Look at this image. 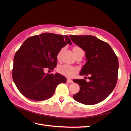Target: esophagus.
<instances>
[{"mask_svg":"<svg viewBox=\"0 0 131 131\" xmlns=\"http://www.w3.org/2000/svg\"><path fill=\"white\" fill-rule=\"evenodd\" d=\"M73 82V81L72 80H71L70 79H67V83H72Z\"/></svg>","mask_w":131,"mask_h":131,"instance_id":"1","label":"esophagus"}]
</instances>
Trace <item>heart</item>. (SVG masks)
<instances>
[{
    "label": "heart",
    "mask_w": 131,
    "mask_h": 131,
    "mask_svg": "<svg viewBox=\"0 0 131 131\" xmlns=\"http://www.w3.org/2000/svg\"><path fill=\"white\" fill-rule=\"evenodd\" d=\"M79 48H80L79 47H75L73 48V51H74L75 50ZM59 55L60 53H58V57L59 56ZM58 71L60 73L63 75L68 77H71L74 76L77 73V72L78 71V69L73 66L68 65V64H64V65L60 66L58 67Z\"/></svg>",
    "instance_id": "heart-1"
}]
</instances>
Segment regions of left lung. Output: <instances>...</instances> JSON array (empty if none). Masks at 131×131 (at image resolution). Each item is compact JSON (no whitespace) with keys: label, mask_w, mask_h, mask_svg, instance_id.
<instances>
[{"label":"left lung","mask_w":131,"mask_h":131,"mask_svg":"<svg viewBox=\"0 0 131 131\" xmlns=\"http://www.w3.org/2000/svg\"><path fill=\"white\" fill-rule=\"evenodd\" d=\"M71 40L85 52L87 62L80 75L90 79H74L80 86L73 99L84 105H94L104 101L112 92L117 82L118 57L108 43L92 35H70ZM86 78V77H85Z\"/></svg>","instance_id":"obj_1"}]
</instances>
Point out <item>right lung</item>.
I'll list each match as a JSON object with an SVG mask.
<instances>
[{
  "label": "right lung",
  "mask_w": 131,
  "mask_h": 131,
  "mask_svg": "<svg viewBox=\"0 0 131 131\" xmlns=\"http://www.w3.org/2000/svg\"><path fill=\"white\" fill-rule=\"evenodd\" d=\"M71 45L67 35L44 32L27 38L16 53L12 78L19 91L34 101L49 99L60 83L66 82L59 73L46 74L44 70L56 67L57 54L67 44Z\"/></svg>",
  "instance_id": "add662e5"
}]
</instances>
